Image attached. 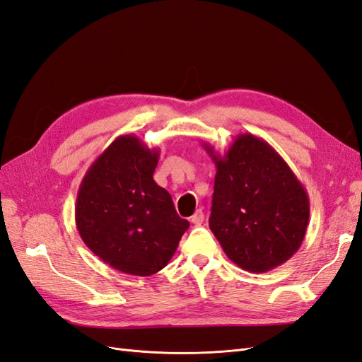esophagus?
<instances>
[{"label": "esophagus", "mask_w": 362, "mask_h": 362, "mask_svg": "<svg viewBox=\"0 0 362 362\" xmlns=\"http://www.w3.org/2000/svg\"><path fill=\"white\" fill-rule=\"evenodd\" d=\"M190 222L194 225H201L204 222V211L202 210H196L194 214L190 217Z\"/></svg>", "instance_id": "1"}]
</instances>
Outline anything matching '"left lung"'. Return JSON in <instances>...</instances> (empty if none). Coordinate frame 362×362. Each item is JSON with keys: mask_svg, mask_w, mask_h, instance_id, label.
Returning <instances> with one entry per match:
<instances>
[{"mask_svg": "<svg viewBox=\"0 0 362 362\" xmlns=\"http://www.w3.org/2000/svg\"><path fill=\"white\" fill-rule=\"evenodd\" d=\"M216 164L210 229L226 257L252 273L288 261L300 247L310 218L302 182L266 140L238 134Z\"/></svg>", "mask_w": 362, "mask_h": 362, "instance_id": "1", "label": "left lung"}]
</instances>
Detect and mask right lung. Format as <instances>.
<instances>
[{
    "instance_id": "right-lung-1",
    "label": "right lung",
    "mask_w": 362,
    "mask_h": 362,
    "mask_svg": "<svg viewBox=\"0 0 362 362\" xmlns=\"http://www.w3.org/2000/svg\"><path fill=\"white\" fill-rule=\"evenodd\" d=\"M160 151L119 136L80 184L75 223L86 246L108 266L134 276L166 267L190 223L154 181Z\"/></svg>"
}]
</instances>
